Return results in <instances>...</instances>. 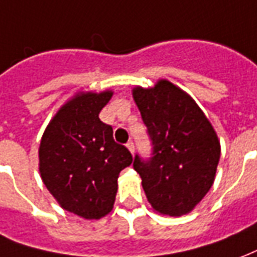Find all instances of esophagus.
Wrapping results in <instances>:
<instances>
[{"label": "esophagus", "mask_w": 257, "mask_h": 257, "mask_svg": "<svg viewBox=\"0 0 257 257\" xmlns=\"http://www.w3.org/2000/svg\"><path fill=\"white\" fill-rule=\"evenodd\" d=\"M126 147H128L129 152H131V153L134 154V152H135V145H134V142H132V141L128 142V143H126Z\"/></svg>", "instance_id": "esophagus-1"}]
</instances>
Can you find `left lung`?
<instances>
[{
  "mask_svg": "<svg viewBox=\"0 0 257 257\" xmlns=\"http://www.w3.org/2000/svg\"><path fill=\"white\" fill-rule=\"evenodd\" d=\"M132 96L153 142V157H135V171L154 211L188 214L214 182L221 146L196 101L167 79L135 86Z\"/></svg>",
  "mask_w": 257,
  "mask_h": 257,
  "instance_id": "1",
  "label": "left lung"
}]
</instances>
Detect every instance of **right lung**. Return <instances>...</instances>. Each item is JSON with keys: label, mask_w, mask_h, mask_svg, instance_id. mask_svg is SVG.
<instances>
[{"label": "right lung", "mask_w": 257, "mask_h": 257, "mask_svg": "<svg viewBox=\"0 0 257 257\" xmlns=\"http://www.w3.org/2000/svg\"><path fill=\"white\" fill-rule=\"evenodd\" d=\"M112 94L75 93L48 122L39 147L43 184L62 209L85 220H100L112 210L119 172L134 161L98 118Z\"/></svg>", "instance_id": "add662e5"}]
</instances>
